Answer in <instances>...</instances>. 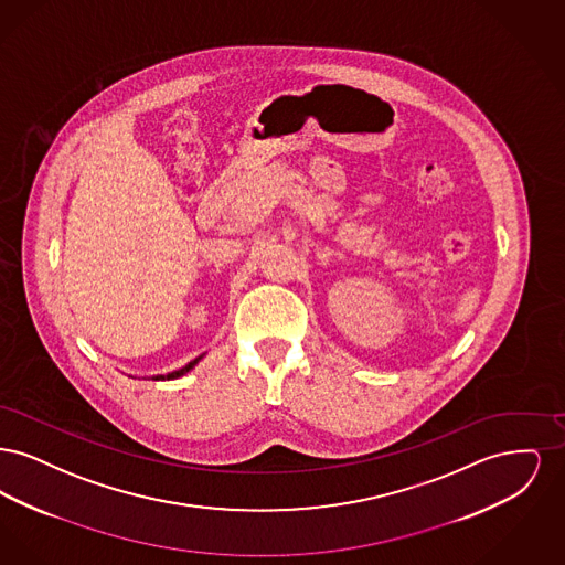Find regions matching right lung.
<instances>
[{"mask_svg": "<svg viewBox=\"0 0 565 565\" xmlns=\"http://www.w3.org/2000/svg\"><path fill=\"white\" fill-rule=\"evenodd\" d=\"M201 358H203V355H199V358H194V360H192V362H189V364H186V366H182V369H180V371H173V373H169V375L152 376V379H154V381H162V379H178V376L186 375V373H189L190 369H192V366H194V364H196V362H199V360H201Z\"/></svg>", "mask_w": 565, "mask_h": 565, "instance_id": "1", "label": "right lung"}]
</instances>
